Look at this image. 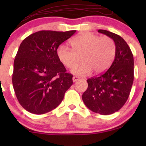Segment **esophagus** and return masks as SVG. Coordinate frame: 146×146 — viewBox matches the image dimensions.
Returning <instances> with one entry per match:
<instances>
[{"instance_id": "esophagus-1", "label": "esophagus", "mask_w": 146, "mask_h": 146, "mask_svg": "<svg viewBox=\"0 0 146 146\" xmlns=\"http://www.w3.org/2000/svg\"><path fill=\"white\" fill-rule=\"evenodd\" d=\"M79 79H80V78L78 77V76H73V78H72V80H73L74 82H75L78 81Z\"/></svg>"}]
</instances>
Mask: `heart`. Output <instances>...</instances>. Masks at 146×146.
<instances>
[{
  "label": "heart",
  "instance_id": "heart-1",
  "mask_svg": "<svg viewBox=\"0 0 146 146\" xmlns=\"http://www.w3.org/2000/svg\"><path fill=\"white\" fill-rule=\"evenodd\" d=\"M72 50L60 45L56 51L59 61L68 68H72L80 56L83 63L72 70V73L86 76L94 72L100 74L106 70L115 53L114 41L108 36H102L84 33L71 40Z\"/></svg>",
  "mask_w": 146,
  "mask_h": 146
}]
</instances>
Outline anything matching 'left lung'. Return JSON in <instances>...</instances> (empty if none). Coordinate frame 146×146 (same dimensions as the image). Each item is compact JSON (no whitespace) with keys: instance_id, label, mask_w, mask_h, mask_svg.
Returning <instances> with one entry per match:
<instances>
[{"instance_id":"8db88e82","label":"left lung","mask_w":146,"mask_h":146,"mask_svg":"<svg viewBox=\"0 0 146 146\" xmlns=\"http://www.w3.org/2000/svg\"><path fill=\"white\" fill-rule=\"evenodd\" d=\"M98 32L114 41L115 58L104 73L87 80L88 86L83 94L82 100L94 112L109 115L118 111L128 98L133 82V57L120 36L106 30Z\"/></svg>"}]
</instances>
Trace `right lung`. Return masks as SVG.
I'll return each mask as SVG.
<instances>
[{
	"mask_svg": "<svg viewBox=\"0 0 146 146\" xmlns=\"http://www.w3.org/2000/svg\"><path fill=\"white\" fill-rule=\"evenodd\" d=\"M76 31H41L23 40L14 61L13 85L20 104L29 112L43 114L55 109L72 85L57 57L58 48Z\"/></svg>",
	"mask_w": 146,
	"mask_h": 146,
	"instance_id": "1",
	"label": "right lung"
}]
</instances>
